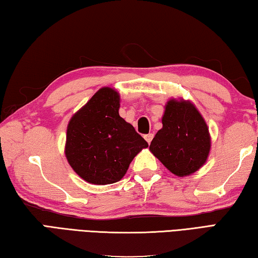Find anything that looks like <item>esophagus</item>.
I'll return each instance as SVG.
<instances>
[{
    "label": "esophagus",
    "instance_id": "esophagus-1",
    "mask_svg": "<svg viewBox=\"0 0 258 258\" xmlns=\"http://www.w3.org/2000/svg\"><path fill=\"white\" fill-rule=\"evenodd\" d=\"M153 138H154V134H147V135H145V139H146V142H147L148 144L152 143Z\"/></svg>",
    "mask_w": 258,
    "mask_h": 258
}]
</instances>
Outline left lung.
I'll return each mask as SVG.
<instances>
[{
	"instance_id": "1",
	"label": "left lung",
	"mask_w": 258,
	"mask_h": 258,
	"mask_svg": "<svg viewBox=\"0 0 258 258\" xmlns=\"http://www.w3.org/2000/svg\"><path fill=\"white\" fill-rule=\"evenodd\" d=\"M162 122L150 152L177 176L197 172L206 163L211 143L207 123L196 106L185 101H168Z\"/></svg>"
}]
</instances>
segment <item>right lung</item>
<instances>
[{
    "instance_id": "add662e5",
    "label": "right lung",
    "mask_w": 258,
    "mask_h": 258,
    "mask_svg": "<svg viewBox=\"0 0 258 258\" xmlns=\"http://www.w3.org/2000/svg\"><path fill=\"white\" fill-rule=\"evenodd\" d=\"M118 92L103 87L76 112L67 127L65 155L72 168L92 184H112L148 144L119 115Z\"/></svg>"
}]
</instances>
